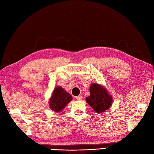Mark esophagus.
I'll use <instances>...</instances> for the list:
<instances>
[{"label":"esophagus","mask_w":154,"mask_h":154,"mask_svg":"<svg viewBox=\"0 0 154 154\" xmlns=\"http://www.w3.org/2000/svg\"><path fill=\"white\" fill-rule=\"evenodd\" d=\"M76 98V100H82V96H81V95H79V96H77Z\"/></svg>","instance_id":"1"}]
</instances>
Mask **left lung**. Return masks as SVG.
I'll return each mask as SVG.
<instances>
[{
	"label": "left lung",
	"mask_w": 154,
	"mask_h": 154,
	"mask_svg": "<svg viewBox=\"0 0 154 154\" xmlns=\"http://www.w3.org/2000/svg\"><path fill=\"white\" fill-rule=\"evenodd\" d=\"M90 94L86 102L97 113L104 112L111 107L112 98L107 90L103 86L92 83L90 86Z\"/></svg>",
	"instance_id": "1"
}]
</instances>
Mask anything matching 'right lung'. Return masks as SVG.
Instances as JSON below:
<instances>
[{"mask_svg": "<svg viewBox=\"0 0 154 154\" xmlns=\"http://www.w3.org/2000/svg\"><path fill=\"white\" fill-rule=\"evenodd\" d=\"M72 100V96L61 86H57L52 92L50 99V108L52 111L60 112Z\"/></svg>", "mask_w": 154, "mask_h": 154, "instance_id": "obj_1", "label": "right lung"}]
</instances>
